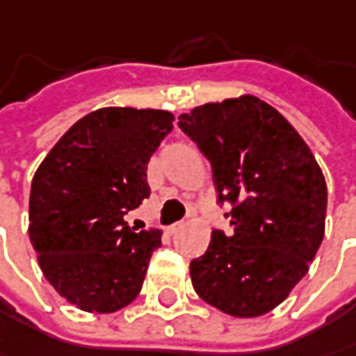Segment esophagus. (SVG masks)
Instances as JSON below:
<instances>
[{"label":"esophagus","mask_w":356,"mask_h":356,"mask_svg":"<svg viewBox=\"0 0 356 356\" xmlns=\"http://www.w3.org/2000/svg\"><path fill=\"white\" fill-rule=\"evenodd\" d=\"M183 227H185V225H183V223L171 225V227H167V233H169V235H177V233H179V231H181V229H183Z\"/></svg>","instance_id":"1"}]
</instances>
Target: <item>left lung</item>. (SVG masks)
Returning <instances> with one entry per match:
<instances>
[{"mask_svg": "<svg viewBox=\"0 0 356 356\" xmlns=\"http://www.w3.org/2000/svg\"><path fill=\"white\" fill-rule=\"evenodd\" d=\"M211 163L217 201L233 233L213 231L191 261L197 295L233 317H261L285 301L325 235L327 183L295 127L253 95L179 115Z\"/></svg>", "mask_w": 356, "mask_h": 356, "instance_id": "1", "label": "left lung"}]
</instances>
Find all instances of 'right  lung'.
I'll list each match as a JSON object with an SVG mask.
<instances>
[{
  "mask_svg": "<svg viewBox=\"0 0 356 356\" xmlns=\"http://www.w3.org/2000/svg\"><path fill=\"white\" fill-rule=\"evenodd\" d=\"M161 109L103 107L79 119L38 167L29 239L54 289L87 313H115L139 295L161 231L125 215L151 195L147 163L173 129Z\"/></svg>",
  "mask_w": 356,
  "mask_h": 356,
  "instance_id": "obj_1",
  "label": "right lung"
}]
</instances>
